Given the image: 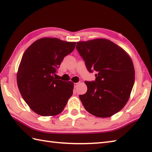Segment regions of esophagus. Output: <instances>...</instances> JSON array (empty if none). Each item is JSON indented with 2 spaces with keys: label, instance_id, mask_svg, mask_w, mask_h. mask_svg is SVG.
<instances>
[{
  "label": "esophagus",
  "instance_id": "1",
  "mask_svg": "<svg viewBox=\"0 0 152 152\" xmlns=\"http://www.w3.org/2000/svg\"><path fill=\"white\" fill-rule=\"evenodd\" d=\"M78 84H79L78 83H74V88H77V87H78Z\"/></svg>",
  "mask_w": 152,
  "mask_h": 152
}]
</instances>
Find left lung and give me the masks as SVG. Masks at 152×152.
I'll return each mask as SVG.
<instances>
[{"mask_svg":"<svg viewBox=\"0 0 152 152\" xmlns=\"http://www.w3.org/2000/svg\"><path fill=\"white\" fill-rule=\"evenodd\" d=\"M76 49L95 80L85 82L88 91L80 95L85 109L98 118H108L127 102L134 82L133 61L127 52L105 38L78 42Z\"/></svg>","mask_w":152,"mask_h":152,"instance_id":"left-lung-1","label":"left lung"}]
</instances>
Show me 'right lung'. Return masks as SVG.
<instances>
[{
  "label": "right lung",
  "instance_id": "1",
  "mask_svg": "<svg viewBox=\"0 0 152 152\" xmlns=\"http://www.w3.org/2000/svg\"><path fill=\"white\" fill-rule=\"evenodd\" d=\"M76 42L57 38H42L23 55L17 73L18 86L32 110L42 116L62 112L73 94L74 83L56 79L57 69Z\"/></svg>",
  "mask_w": 152,
  "mask_h": 152
}]
</instances>
